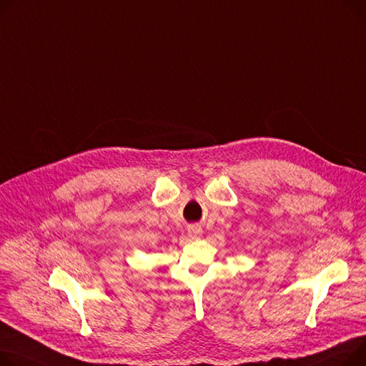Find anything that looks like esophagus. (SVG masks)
Returning <instances> with one entry per match:
<instances>
[{
	"instance_id": "esophagus-1",
	"label": "esophagus",
	"mask_w": 366,
	"mask_h": 366,
	"mask_svg": "<svg viewBox=\"0 0 366 366\" xmlns=\"http://www.w3.org/2000/svg\"><path fill=\"white\" fill-rule=\"evenodd\" d=\"M188 235L194 239V238H199L200 235H202V228L200 227H189V229H188Z\"/></svg>"
}]
</instances>
